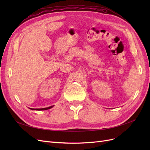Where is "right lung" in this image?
Here are the masks:
<instances>
[{"label": "right lung", "instance_id": "right-lung-1", "mask_svg": "<svg viewBox=\"0 0 150 150\" xmlns=\"http://www.w3.org/2000/svg\"><path fill=\"white\" fill-rule=\"evenodd\" d=\"M54 106H49L48 108H40V109H34V108H30V110H38V111H42V110H49V109H51V108H52Z\"/></svg>", "mask_w": 150, "mask_h": 150}]
</instances>
